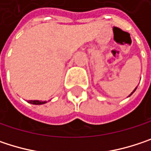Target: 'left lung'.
Returning <instances> with one entry per match:
<instances>
[{"label":"left lung","instance_id":"obj_1","mask_svg":"<svg viewBox=\"0 0 151 151\" xmlns=\"http://www.w3.org/2000/svg\"><path fill=\"white\" fill-rule=\"evenodd\" d=\"M136 89H135V90H134V91H133V93H134V92H135V91H136ZM132 93H131V94H132Z\"/></svg>","mask_w":151,"mask_h":151}]
</instances>
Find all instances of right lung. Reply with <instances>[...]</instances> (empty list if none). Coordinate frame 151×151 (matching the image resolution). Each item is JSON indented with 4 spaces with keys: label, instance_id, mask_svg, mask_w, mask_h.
Masks as SVG:
<instances>
[{
    "label": "right lung",
    "instance_id": "obj_1",
    "mask_svg": "<svg viewBox=\"0 0 151 151\" xmlns=\"http://www.w3.org/2000/svg\"><path fill=\"white\" fill-rule=\"evenodd\" d=\"M29 102L31 104H35V105H41V104L46 103V101H29Z\"/></svg>",
    "mask_w": 151,
    "mask_h": 151
}]
</instances>
